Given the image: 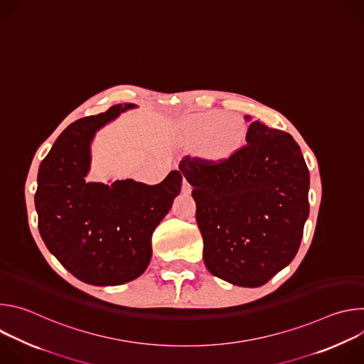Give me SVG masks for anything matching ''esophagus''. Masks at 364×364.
Wrapping results in <instances>:
<instances>
[{
	"instance_id": "obj_1",
	"label": "esophagus",
	"mask_w": 364,
	"mask_h": 364,
	"mask_svg": "<svg viewBox=\"0 0 364 364\" xmlns=\"http://www.w3.org/2000/svg\"><path fill=\"white\" fill-rule=\"evenodd\" d=\"M191 190H193L191 184L184 178V180H183V191H184V193H191Z\"/></svg>"
}]
</instances>
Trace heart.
Listing matches in <instances>:
<instances>
[{"mask_svg": "<svg viewBox=\"0 0 364 364\" xmlns=\"http://www.w3.org/2000/svg\"><path fill=\"white\" fill-rule=\"evenodd\" d=\"M187 132L193 144L203 146L209 157L223 160L240 146L245 127L242 121L229 117L226 112L209 111L191 117L187 122Z\"/></svg>", "mask_w": 364, "mask_h": 364, "instance_id": "b5f03b06", "label": "heart"}]
</instances>
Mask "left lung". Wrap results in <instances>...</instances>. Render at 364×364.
I'll return each mask as SVG.
<instances>
[{
  "label": "left lung",
  "instance_id": "8db88e82",
  "mask_svg": "<svg viewBox=\"0 0 364 364\" xmlns=\"http://www.w3.org/2000/svg\"><path fill=\"white\" fill-rule=\"evenodd\" d=\"M250 121V117H245ZM230 157H184L204 265L233 285L256 288L291 264L309 213V173L295 139L253 121Z\"/></svg>",
  "mask_w": 364,
  "mask_h": 364
}]
</instances>
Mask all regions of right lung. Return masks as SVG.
<instances>
[{"label": "right lung", "mask_w": 364, "mask_h": 364, "mask_svg": "<svg viewBox=\"0 0 364 364\" xmlns=\"http://www.w3.org/2000/svg\"><path fill=\"white\" fill-rule=\"evenodd\" d=\"M134 108L115 105L73 122L38 167L34 204L41 239L72 275L90 285H121L144 274L154 229L181 190L177 170L155 186L131 178L112 184L85 180L96 131Z\"/></svg>", "instance_id": "add662e5"}]
</instances>
